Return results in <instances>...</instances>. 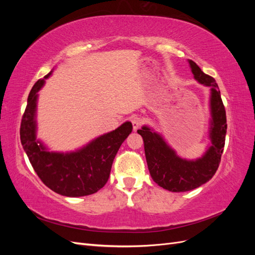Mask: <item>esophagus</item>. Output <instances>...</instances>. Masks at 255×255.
Masks as SVG:
<instances>
[{
  "label": "esophagus",
  "instance_id": "obj_1",
  "mask_svg": "<svg viewBox=\"0 0 255 255\" xmlns=\"http://www.w3.org/2000/svg\"><path fill=\"white\" fill-rule=\"evenodd\" d=\"M130 121H132V125H133V128L134 130L138 129L140 128V126L142 125L143 120L139 117H137V116H134V117H132V119H130Z\"/></svg>",
  "mask_w": 255,
  "mask_h": 255
}]
</instances>
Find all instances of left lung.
<instances>
[{"mask_svg":"<svg viewBox=\"0 0 255 255\" xmlns=\"http://www.w3.org/2000/svg\"><path fill=\"white\" fill-rule=\"evenodd\" d=\"M194 78L200 84L211 88V128L208 146L202 157L195 160L181 158L167 144L163 136L153 132L149 127H142L140 134L144 143L146 164L153 181L169 191H188L210 181L217 171L226 141L227 116L220 90L212 76L205 74L192 60H188Z\"/></svg>","mask_w":255,"mask_h":255,"instance_id":"obj_1","label":"left lung"}]
</instances>
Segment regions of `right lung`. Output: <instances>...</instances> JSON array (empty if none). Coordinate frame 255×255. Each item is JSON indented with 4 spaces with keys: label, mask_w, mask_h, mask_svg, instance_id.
<instances>
[{
    "label": "right lung",
    "mask_w": 255,
    "mask_h": 255,
    "mask_svg": "<svg viewBox=\"0 0 255 255\" xmlns=\"http://www.w3.org/2000/svg\"><path fill=\"white\" fill-rule=\"evenodd\" d=\"M51 74L52 71L37 81L29 92L20 127L21 143L45 186L66 197L92 195L109 181L114 158L132 132V123L127 121L113 132L96 138L74 152L48 151L42 142L36 139V107L38 91Z\"/></svg>",
    "instance_id": "1"
}]
</instances>
